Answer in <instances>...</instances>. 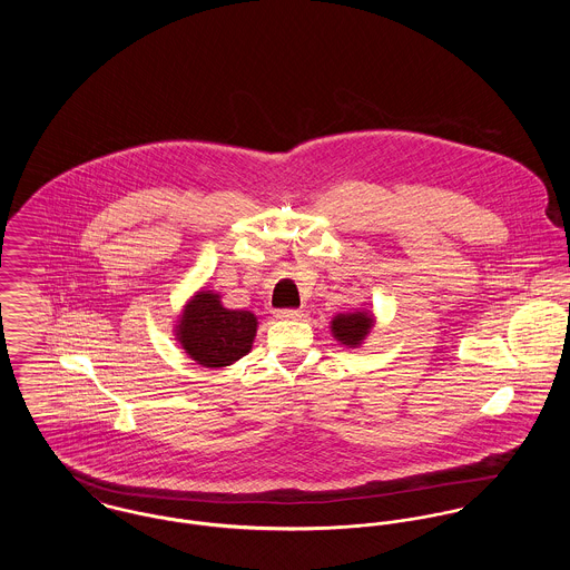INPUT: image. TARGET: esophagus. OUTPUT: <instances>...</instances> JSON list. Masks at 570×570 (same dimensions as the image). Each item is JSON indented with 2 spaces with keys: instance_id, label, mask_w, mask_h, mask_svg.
<instances>
[{
  "instance_id": "1",
  "label": "esophagus",
  "mask_w": 570,
  "mask_h": 570,
  "mask_svg": "<svg viewBox=\"0 0 570 570\" xmlns=\"http://www.w3.org/2000/svg\"><path fill=\"white\" fill-rule=\"evenodd\" d=\"M276 318H281V321H301L303 312L301 309H281V312H276Z\"/></svg>"
}]
</instances>
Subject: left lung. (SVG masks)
<instances>
[{
  "instance_id": "obj_1",
  "label": "left lung",
  "mask_w": 570,
  "mask_h": 570,
  "mask_svg": "<svg viewBox=\"0 0 570 570\" xmlns=\"http://www.w3.org/2000/svg\"><path fill=\"white\" fill-rule=\"evenodd\" d=\"M371 323H373L371 316L364 314V312L340 314V316L333 318L331 331H333V335H335L342 344H346V346H357V344L364 340V335L368 333Z\"/></svg>"
}]
</instances>
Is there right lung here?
<instances>
[{
	"label": "right lung",
	"instance_id": "add662e5",
	"mask_svg": "<svg viewBox=\"0 0 570 570\" xmlns=\"http://www.w3.org/2000/svg\"><path fill=\"white\" fill-rule=\"evenodd\" d=\"M256 333L254 314L226 309L213 292H199L177 325V340L202 366L219 368L242 360Z\"/></svg>",
	"mask_w": 570,
	"mask_h": 570
}]
</instances>
